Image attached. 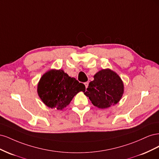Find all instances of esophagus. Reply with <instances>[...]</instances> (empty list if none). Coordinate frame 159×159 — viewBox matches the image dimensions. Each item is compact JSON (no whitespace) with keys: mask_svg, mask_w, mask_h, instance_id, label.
I'll list each match as a JSON object with an SVG mask.
<instances>
[{"mask_svg":"<svg viewBox=\"0 0 159 159\" xmlns=\"http://www.w3.org/2000/svg\"><path fill=\"white\" fill-rule=\"evenodd\" d=\"M84 84H85V88H88V85H89V82H88V81H87V82L84 83Z\"/></svg>","mask_w":159,"mask_h":159,"instance_id":"obj_1","label":"esophagus"}]
</instances>
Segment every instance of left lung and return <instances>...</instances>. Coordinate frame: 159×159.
<instances>
[{
	"mask_svg": "<svg viewBox=\"0 0 159 159\" xmlns=\"http://www.w3.org/2000/svg\"><path fill=\"white\" fill-rule=\"evenodd\" d=\"M93 78L87 90L84 92L94 106L106 109L116 105L121 100L124 85L116 72L109 68L103 69L97 72Z\"/></svg>",
	"mask_w": 159,
	"mask_h": 159,
	"instance_id": "1",
	"label": "left lung"
}]
</instances>
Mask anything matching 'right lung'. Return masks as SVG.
Masks as SVG:
<instances>
[{
    "instance_id": "add662e5",
    "label": "right lung",
    "mask_w": 159,
    "mask_h": 159,
    "mask_svg": "<svg viewBox=\"0 0 159 159\" xmlns=\"http://www.w3.org/2000/svg\"><path fill=\"white\" fill-rule=\"evenodd\" d=\"M85 90V85L71 78L62 70L52 69L43 75L38 84L37 92L47 107L64 109L74 96Z\"/></svg>"
}]
</instances>
